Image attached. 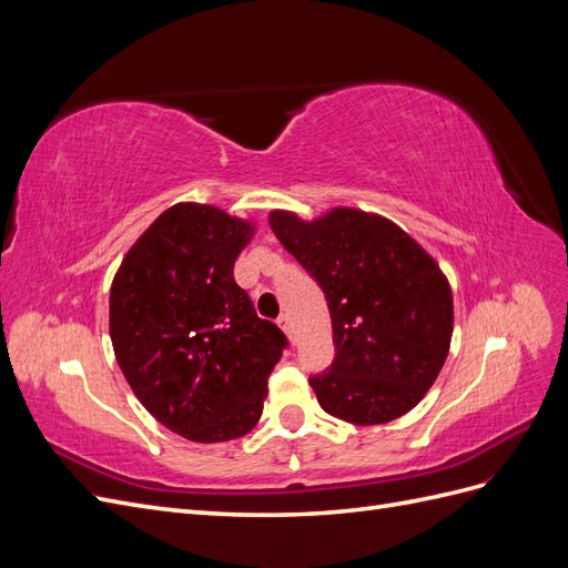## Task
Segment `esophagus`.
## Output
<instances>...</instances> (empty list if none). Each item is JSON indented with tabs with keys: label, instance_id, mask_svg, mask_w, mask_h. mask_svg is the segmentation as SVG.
Wrapping results in <instances>:
<instances>
[{
	"label": "esophagus",
	"instance_id": "obj_1",
	"mask_svg": "<svg viewBox=\"0 0 568 568\" xmlns=\"http://www.w3.org/2000/svg\"><path fill=\"white\" fill-rule=\"evenodd\" d=\"M280 326H282V329L286 332V336L291 338V341H294V326H291V317L284 313V315H280Z\"/></svg>",
	"mask_w": 568,
	"mask_h": 568
}]
</instances>
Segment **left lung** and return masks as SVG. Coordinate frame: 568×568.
<instances>
[{
  "mask_svg": "<svg viewBox=\"0 0 568 568\" xmlns=\"http://www.w3.org/2000/svg\"><path fill=\"white\" fill-rule=\"evenodd\" d=\"M270 227L329 305L334 363L307 379L322 409L367 426L403 417L453 338V294L434 257L398 225L353 209L315 222L274 211Z\"/></svg>",
  "mask_w": 568,
  "mask_h": 568,
  "instance_id": "obj_1",
  "label": "left lung"
}]
</instances>
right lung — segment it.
<instances>
[{
	"instance_id": "1",
	"label": "right lung",
	"mask_w": 568,
	"mask_h": 568,
	"mask_svg": "<svg viewBox=\"0 0 568 568\" xmlns=\"http://www.w3.org/2000/svg\"><path fill=\"white\" fill-rule=\"evenodd\" d=\"M253 227L178 203L136 239L111 286V341L140 403L196 443L248 434L286 336L234 282Z\"/></svg>"
}]
</instances>
